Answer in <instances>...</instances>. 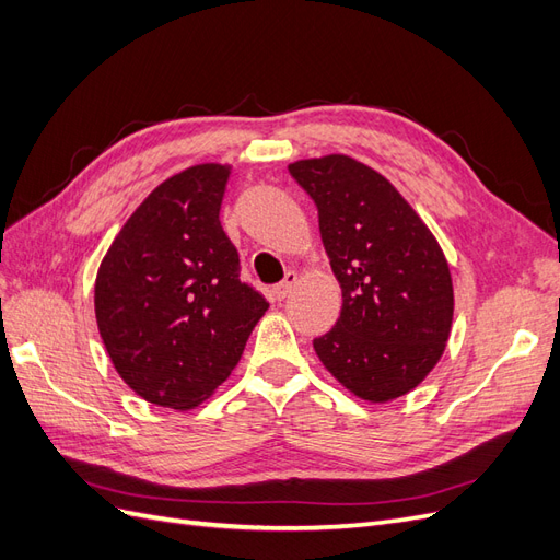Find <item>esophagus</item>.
<instances>
[{
    "label": "esophagus",
    "instance_id": "34e87169",
    "mask_svg": "<svg viewBox=\"0 0 560 560\" xmlns=\"http://www.w3.org/2000/svg\"><path fill=\"white\" fill-rule=\"evenodd\" d=\"M296 282H299V276L294 273V270H290V273L284 276V280H282V282H278V284L273 287V296H276L278 301H282L287 294H290V292L294 290Z\"/></svg>",
    "mask_w": 560,
    "mask_h": 560
}]
</instances>
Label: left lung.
Here are the masks:
<instances>
[{
    "label": "left lung",
    "mask_w": 560,
    "mask_h": 560,
    "mask_svg": "<svg viewBox=\"0 0 560 560\" xmlns=\"http://www.w3.org/2000/svg\"><path fill=\"white\" fill-rule=\"evenodd\" d=\"M319 219L341 284L336 325L313 341L354 397L397 399L444 354L453 322L448 261L432 231L374 167L343 154L290 163Z\"/></svg>",
    "instance_id": "obj_1"
}]
</instances>
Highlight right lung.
I'll use <instances>...</instances> for the list:
<instances>
[{
  "label": "right lung",
  "mask_w": 560,
  "mask_h": 560,
  "mask_svg": "<svg viewBox=\"0 0 560 560\" xmlns=\"http://www.w3.org/2000/svg\"><path fill=\"white\" fill-rule=\"evenodd\" d=\"M231 165L173 175L130 214L95 278V319L128 387L167 409H194L238 364L268 301L241 280L219 222Z\"/></svg>",
  "instance_id": "obj_1"
}]
</instances>
